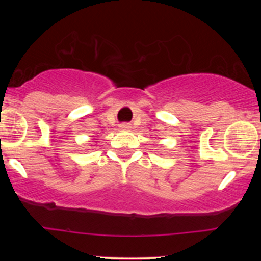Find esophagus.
Masks as SVG:
<instances>
[{
  "label": "esophagus",
  "mask_w": 261,
  "mask_h": 261,
  "mask_svg": "<svg viewBox=\"0 0 261 261\" xmlns=\"http://www.w3.org/2000/svg\"><path fill=\"white\" fill-rule=\"evenodd\" d=\"M120 127L121 128H130V124H121Z\"/></svg>",
  "instance_id": "obj_1"
}]
</instances>
